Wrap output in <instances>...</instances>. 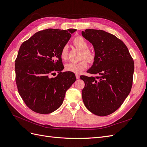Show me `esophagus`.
<instances>
[{
  "mask_svg": "<svg viewBox=\"0 0 147 147\" xmlns=\"http://www.w3.org/2000/svg\"><path fill=\"white\" fill-rule=\"evenodd\" d=\"M76 79H78L80 78V76L79 74H76Z\"/></svg>",
  "mask_w": 147,
  "mask_h": 147,
  "instance_id": "1",
  "label": "esophagus"
}]
</instances>
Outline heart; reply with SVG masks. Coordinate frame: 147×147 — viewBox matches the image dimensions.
Listing matches in <instances>:
<instances>
[{
  "label": "heart",
  "mask_w": 147,
  "mask_h": 147,
  "mask_svg": "<svg viewBox=\"0 0 147 147\" xmlns=\"http://www.w3.org/2000/svg\"><path fill=\"white\" fill-rule=\"evenodd\" d=\"M73 43L75 47L82 50L81 59L86 58L90 63H93L96 59V54L93 50L88 49V43L87 40L82 36H76ZM60 57L63 60H67L68 58V46H64L60 51ZM83 59L79 62H69L65 66V70L74 73H80L88 67V61Z\"/></svg>",
  "instance_id": "heart-1"
}]
</instances>
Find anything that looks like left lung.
Returning <instances> with one entry per match:
<instances>
[{
  "label": "left lung",
  "instance_id": "left-lung-1",
  "mask_svg": "<svg viewBox=\"0 0 147 147\" xmlns=\"http://www.w3.org/2000/svg\"><path fill=\"white\" fill-rule=\"evenodd\" d=\"M82 35L93 45L96 54L92 67L87 71L94 76H80L85 82L84 103L94 115H110L131 92L134 60L124 42L115 35L95 29H86Z\"/></svg>",
  "mask_w": 147,
  "mask_h": 147
}]
</instances>
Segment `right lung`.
Instances as JSON below:
<instances>
[{
	"label": "right lung",
	"mask_w": 147,
	"mask_h": 147,
	"mask_svg": "<svg viewBox=\"0 0 147 147\" xmlns=\"http://www.w3.org/2000/svg\"><path fill=\"white\" fill-rule=\"evenodd\" d=\"M76 29H48L23 42L15 60L18 90L33 111L48 114L62 105L66 92L76 81L75 74L61 72V48ZM57 72L55 78L50 76Z\"/></svg>",
	"instance_id": "add662e5"
}]
</instances>
